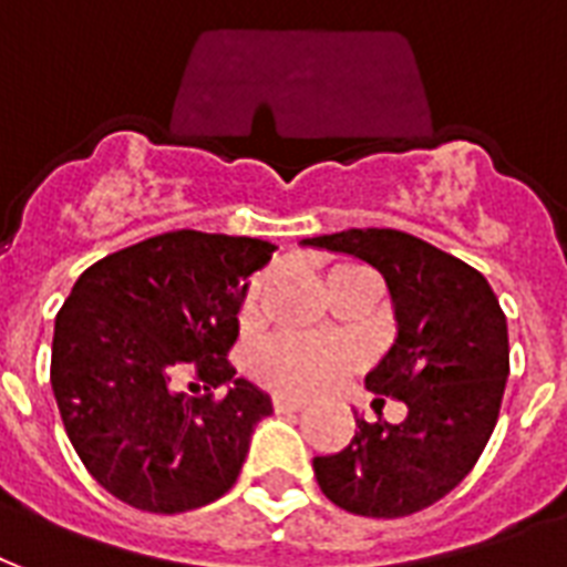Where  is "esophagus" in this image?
I'll use <instances>...</instances> for the list:
<instances>
[{"instance_id": "esophagus-1", "label": "esophagus", "mask_w": 567, "mask_h": 567, "mask_svg": "<svg viewBox=\"0 0 567 567\" xmlns=\"http://www.w3.org/2000/svg\"><path fill=\"white\" fill-rule=\"evenodd\" d=\"M271 406H275V412H299V410H305V400L275 398L271 400Z\"/></svg>"}]
</instances>
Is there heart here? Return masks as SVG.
<instances>
[{
    "instance_id": "heart-1",
    "label": "heart",
    "mask_w": 567,
    "mask_h": 567,
    "mask_svg": "<svg viewBox=\"0 0 567 567\" xmlns=\"http://www.w3.org/2000/svg\"><path fill=\"white\" fill-rule=\"evenodd\" d=\"M347 280H377L368 268L352 266V262H340L326 275V292L331 287H340ZM266 280H257L250 287L241 319L250 322L257 317L259 296H262ZM359 349L343 340H299V338H280L271 340L262 352L257 355V380L266 389L278 391V394H292V398H308L317 391L329 389L340 377H347L349 370L359 368Z\"/></svg>"
}]
</instances>
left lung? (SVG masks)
I'll use <instances>...</instances> for the list:
<instances>
[{"label":"left lung","mask_w":567,"mask_h":567,"mask_svg":"<svg viewBox=\"0 0 567 567\" xmlns=\"http://www.w3.org/2000/svg\"><path fill=\"white\" fill-rule=\"evenodd\" d=\"M301 245L349 254L380 271L398 338L370 370L373 394L406 403V419H355V436L313 457L319 491L361 517H406L451 493L478 463L508 380V322L487 278L400 229H343Z\"/></svg>","instance_id":"8db88e82"}]
</instances>
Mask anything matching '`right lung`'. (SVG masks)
<instances>
[{"label":"right lung","instance_id":"1","mask_svg":"<svg viewBox=\"0 0 567 567\" xmlns=\"http://www.w3.org/2000/svg\"><path fill=\"white\" fill-rule=\"evenodd\" d=\"M275 250L197 229L152 236L89 266L56 313L50 385L68 440L131 508L182 514L236 484L271 400L227 355L248 278ZM182 379L207 394L187 399Z\"/></svg>","mask_w":567,"mask_h":567}]
</instances>
